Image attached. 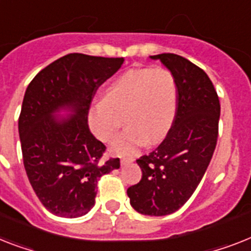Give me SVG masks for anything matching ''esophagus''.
I'll use <instances>...</instances> for the list:
<instances>
[{
  "mask_svg": "<svg viewBox=\"0 0 251 251\" xmlns=\"http://www.w3.org/2000/svg\"><path fill=\"white\" fill-rule=\"evenodd\" d=\"M132 161H134V158L132 157H124L121 160V165H127L130 164V162H132Z\"/></svg>",
  "mask_w": 251,
  "mask_h": 251,
  "instance_id": "1",
  "label": "esophagus"
}]
</instances>
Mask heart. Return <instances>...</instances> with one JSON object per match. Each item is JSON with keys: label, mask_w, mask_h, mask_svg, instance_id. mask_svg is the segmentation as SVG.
I'll list each match as a JSON object with an SVG mask.
<instances>
[{"label": "heart", "mask_w": 251, "mask_h": 251, "mask_svg": "<svg viewBox=\"0 0 251 251\" xmlns=\"http://www.w3.org/2000/svg\"><path fill=\"white\" fill-rule=\"evenodd\" d=\"M178 108V85L169 69H129L105 89L103 100L89 111L87 121L98 139H115L125 121V131L113 142L116 154H131L147 140L156 143L166 136L174 124Z\"/></svg>", "instance_id": "obj_1"}]
</instances>
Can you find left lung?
<instances>
[{"instance_id":"obj_1","label":"left lung","mask_w":251,"mask_h":251,"mask_svg":"<svg viewBox=\"0 0 251 251\" xmlns=\"http://www.w3.org/2000/svg\"><path fill=\"white\" fill-rule=\"evenodd\" d=\"M150 58L174 75L178 108L166 138L136 160L142 179L127 196L138 213L161 217L180 209L201 182L217 146L221 103L209 76L188 59L169 52Z\"/></svg>"}]
</instances>
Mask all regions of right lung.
Returning a JSON list of instances; mask_svg holds the SVG:
<instances>
[{
	"label": "right lung",
	"mask_w": 251,
	"mask_h": 251,
	"mask_svg": "<svg viewBox=\"0 0 251 251\" xmlns=\"http://www.w3.org/2000/svg\"><path fill=\"white\" fill-rule=\"evenodd\" d=\"M122 63L73 52L49 64L26 87L19 116L24 169L42 205L58 217L89 213L99 178L120 168V158L101 161L105 146L91 134L87 115L98 87ZM60 110L70 115L56 118Z\"/></svg>",
	"instance_id": "obj_1"
}]
</instances>
